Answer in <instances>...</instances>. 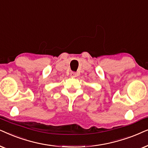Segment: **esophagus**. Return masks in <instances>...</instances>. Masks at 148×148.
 <instances>
[{"label": "esophagus", "instance_id": "1", "mask_svg": "<svg viewBox=\"0 0 148 148\" xmlns=\"http://www.w3.org/2000/svg\"><path fill=\"white\" fill-rule=\"evenodd\" d=\"M70 77H72V78H75V77H76V76H77V74H76V72H70Z\"/></svg>", "mask_w": 148, "mask_h": 148}]
</instances>
